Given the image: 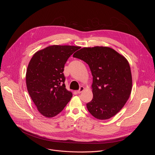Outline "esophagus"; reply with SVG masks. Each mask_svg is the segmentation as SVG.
Masks as SVG:
<instances>
[{
    "mask_svg": "<svg viewBox=\"0 0 155 155\" xmlns=\"http://www.w3.org/2000/svg\"><path fill=\"white\" fill-rule=\"evenodd\" d=\"M84 87L83 86H81V87H80V89L77 91V93L78 94H80L81 93H82V92L84 91Z\"/></svg>",
    "mask_w": 155,
    "mask_h": 155,
    "instance_id": "34e87169",
    "label": "esophagus"
}]
</instances>
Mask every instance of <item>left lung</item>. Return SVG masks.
Here are the masks:
<instances>
[{
    "instance_id": "8db88e82",
    "label": "left lung",
    "mask_w": 155,
    "mask_h": 155,
    "mask_svg": "<svg viewBox=\"0 0 155 155\" xmlns=\"http://www.w3.org/2000/svg\"><path fill=\"white\" fill-rule=\"evenodd\" d=\"M73 57L87 63L93 77V98L86 104L88 111L101 120L115 116L131 93L132 80L127 60L111 48L98 46L83 48Z\"/></svg>"
}]
</instances>
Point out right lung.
I'll return each mask as SVG.
<instances>
[{
    "instance_id": "add662e5",
    "label": "right lung",
    "mask_w": 155,
    "mask_h": 155,
    "mask_svg": "<svg viewBox=\"0 0 155 155\" xmlns=\"http://www.w3.org/2000/svg\"><path fill=\"white\" fill-rule=\"evenodd\" d=\"M80 48L54 45L37 51L31 58L26 75L27 89L43 116H56L72 97L65 88L63 71L68 58Z\"/></svg>"
}]
</instances>
